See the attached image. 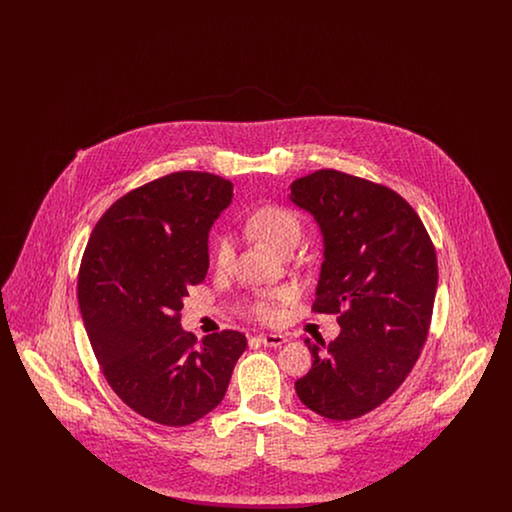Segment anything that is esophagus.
<instances>
[{
    "instance_id": "34e87169",
    "label": "esophagus",
    "mask_w": 512,
    "mask_h": 512,
    "mask_svg": "<svg viewBox=\"0 0 512 512\" xmlns=\"http://www.w3.org/2000/svg\"><path fill=\"white\" fill-rule=\"evenodd\" d=\"M257 341L263 343L265 347H280L282 343H286L288 340L282 334H261V336H257Z\"/></svg>"
}]
</instances>
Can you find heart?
<instances>
[{
    "mask_svg": "<svg viewBox=\"0 0 512 512\" xmlns=\"http://www.w3.org/2000/svg\"><path fill=\"white\" fill-rule=\"evenodd\" d=\"M247 228L251 234L261 238L265 244L276 249L278 253L284 251L288 245L297 244L301 238V220L292 209L278 207V205H265L257 209L249 220ZM234 259V242L230 236L220 234L213 247V261L219 268H226ZM293 299V290L282 288L278 292L268 295H257L249 305L247 311L251 317L263 322H272L278 317V305Z\"/></svg>",
    "mask_w": 512,
    "mask_h": 512,
    "instance_id": "obj_1",
    "label": "heart"
}]
</instances>
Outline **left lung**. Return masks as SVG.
<instances>
[{"mask_svg":"<svg viewBox=\"0 0 512 512\" xmlns=\"http://www.w3.org/2000/svg\"><path fill=\"white\" fill-rule=\"evenodd\" d=\"M290 190L324 244L313 311L341 326L328 345L305 340L313 366L295 391L324 418H359L403 384L420 355L438 288L436 249L413 207L386 186L326 169Z\"/></svg>","mask_w":512,"mask_h":512,"instance_id":"1","label":"left lung"}]
</instances>
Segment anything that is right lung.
<instances>
[{
    "instance_id": "obj_1",
    "label": "right lung",
    "mask_w": 512,
    "mask_h": 512,
    "mask_svg": "<svg viewBox=\"0 0 512 512\" xmlns=\"http://www.w3.org/2000/svg\"><path fill=\"white\" fill-rule=\"evenodd\" d=\"M232 190L209 172L157 178L105 211L82 257L78 303L96 359L122 401L157 424L188 426L211 413L247 347L236 330L197 343L180 326Z\"/></svg>"
}]
</instances>
